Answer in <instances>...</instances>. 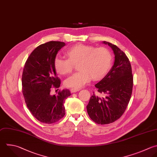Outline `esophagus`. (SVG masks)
Returning <instances> with one entry per match:
<instances>
[{"mask_svg":"<svg viewBox=\"0 0 157 157\" xmlns=\"http://www.w3.org/2000/svg\"><path fill=\"white\" fill-rule=\"evenodd\" d=\"M80 88H71V93H75L77 91H80Z\"/></svg>","mask_w":157,"mask_h":157,"instance_id":"1","label":"esophagus"}]
</instances>
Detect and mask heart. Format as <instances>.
I'll return each instance as SVG.
<instances>
[{
    "instance_id": "heart-1",
    "label": "heart",
    "mask_w": 157,
    "mask_h": 157,
    "mask_svg": "<svg viewBox=\"0 0 157 157\" xmlns=\"http://www.w3.org/2000/svg\"><path fill=\"white\" fill-rule=\"evenodd\" d=\"M67 59L56 58L53 66L60 75H66L77 64L78 72L67 78L64 84L67 87L79 88L88 83L102 80L109 72L112 64V55L105 47L96 48L82 44L69 47L66 52Z\"/></svg>"
}]
</instances>
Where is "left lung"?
Instances as JSON below:
<instances>
[{
    "mask_svg": "<svg viewBox=\"0 0 157 157\" xmlns=\"http://www.w3.org/2000/svg\"><path fill=\"white\" fill-rule=\"evenodd\" d=\"M115 55L113 65L108 74L95 85L98 91L105 94L99 98L94 94L86 105L90 118L98 124H105L120 118L129 102L133 86L131 63L125 53L116 45L104 41Z\"/></svg>",
    "mask_w": 157,
    "mask_h": 157,
    "instance_id": "obj_1",
    "label": "left lung"
}]
</instances>
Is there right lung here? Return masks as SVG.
Returning a JSON list of instances; mask_svg holds the SVG:
<instances>
[{
    "label": "right lung",
    "mask_w": 157,
    "mask_h": 157,
    "mask_svg": "<svg viewBox=\"0 0 157 157\" xmlns=\"http://www.w3.org/2000/svg\"><path fill=\"white\" fill-rule=\"evenodd\" d=\"M66 44L50 41L38 46L28 58L22 75L23 93L33 115L42 123L52 124L65 115L64 102L71 96L69 90L51 95L52 88H58L61 80L56 77L53 62L58 51Z\"/></svg>",
    "instance_id": "obj_1"
}]
</instances>
